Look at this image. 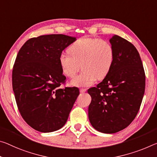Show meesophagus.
<instances>
[{
  "label": "esophagus",
  "instance_id": "esophagus-1",
  "mask_svg": "<svg viewBox=\"0 0 157 157\" xmlns=\"http://www.w3.org/2000/svg\"><path fill=\"white\" fill-rule=\"evenodd\" d=\"M86 91V89H80V92L81 93H84V92Z\"/></svg>",
  "mask_w": 157,
  "mask_h": 157
}]
</instances>
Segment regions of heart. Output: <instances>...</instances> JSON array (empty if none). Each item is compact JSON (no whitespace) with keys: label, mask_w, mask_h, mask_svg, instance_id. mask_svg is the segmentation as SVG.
Instances as JSON below:
<instances>
[{"label":"heart","mask_w":157,"mask_h":157,"mask_svg":"<svg viewBox=\"0 0 157 157\" xmlns=\"http://www.w3.org/2000/svg\"><path fill=\"white\" fill-rule=\"evenodd\" d=\"M68 52L59 55V65L68 78H73L81 65L83 71L71 81L72 85L78 87L89 86L97 78H105L114 63L113 47L103 39L79 38L68 47Z\"/></svg>","instance_id":"heart-1"}]
</instances>
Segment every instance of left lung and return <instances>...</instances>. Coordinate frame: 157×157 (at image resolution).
<instances>
[{"label":"left lung","instance_id":"1","mask_svg":"<svg viewBox=\"0 0 157 157\" xmlns=\"http://www.w3.org/2000/svg\"><path fill=\"white\" fill-rule=\"evenodd\" d=\"M114 52L113 66L96 87L88 90L91 97L89 119L99 132L114 133L132 122L145 94V75L135 46L121 37L110 39Z\"/></svg>","mask_w":157,"mask_h":157}]
</instances>
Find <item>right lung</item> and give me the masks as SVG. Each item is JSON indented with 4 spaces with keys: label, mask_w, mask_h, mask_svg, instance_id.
<instances>
[{
    "label": "right lung",
    "mask_w": 157,
    "mask_h": 157,
    "mask_svg": "<svg viewBox=\"0 0 157 157\" xmlns=\"http://www.w3.org/2000/svg\"><path fill=\"white\" fill-rule=\"evenodd\" d=\"M75 37L63 34L29 39L17 54L12 71V88L19 111L29 125L43 133L65 125L79 94L77 87L59 86L66 78L59 57Z\"/></svg>",
    "instance_id": "add662e5"
}]
</instances>
